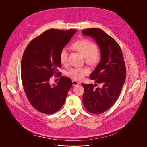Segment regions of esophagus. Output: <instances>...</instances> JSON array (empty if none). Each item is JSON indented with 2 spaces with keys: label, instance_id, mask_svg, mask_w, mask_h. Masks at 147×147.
Returning a JSON list of instances; mask_svg holds the SVG:
<instances>
[{
  "label": "esophagus",
  "instance_id": "esophagus-1",
  "mask_svg": "<svg viewBox=\"0 0 147 147\" xmlns=\"http://www.w3.org/2000/svg\"><path fill=\"white\" fill-rule=\"evenodd\" d=\"M72 82H73V86H76L78 84H79V82L78 81H76V80H73Z\"/></svg>",
  "mask_w": 147,
  "mask_h": 147
}]
</instances>
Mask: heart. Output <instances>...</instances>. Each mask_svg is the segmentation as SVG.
Returning a JSON list of instances; mask_svg holds the SVG:
<instances>
[{
    "instance_id": "1",
    "label": "heart",
    "mask_w": 147,
    "mask_h": 147,
    "mask_svg": "<svg viewBox=\"0 0 147 147\" xmlns=\"http://www.w3.org/2000/svg\"><path fill=\"white\" fill-rule=\"evenodd\" d=\"M73 47L86 58L87 64L91 66L96 65L100 60V53L96 49V45L92 41L82 39L76 41L73 44ZM60 61L62 64H66L68 60V49L63 48L59 54ZM90 70L86 67L72 68L67 72V75L74 80H81L85 76L89 74Z\"/></svg>"
}]
</instances>
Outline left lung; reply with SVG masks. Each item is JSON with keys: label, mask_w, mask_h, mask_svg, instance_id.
I'll use <instances>...</instances> for the list:
<instances>
[{"label": "left lung", "mask_w": 147, "mask_h": 147, "mask_svg": "<svg viewBox=\"0 0 147 147\" xmlns=\"http://www.w3.org/2000/svg\"><path fill=\"white\" fill-rule=\"evenodd\" d=\"M82 33L95 40L101 55L100 62L90 76L96 83L81 84L84 88L82 102L88 112L100 114L110 109L119 98L126 69L121 48L113 38L99 28L85 29ZM98 84L102 87H97Z\"/></svg>", "instance_id": "1"}]
</instances>
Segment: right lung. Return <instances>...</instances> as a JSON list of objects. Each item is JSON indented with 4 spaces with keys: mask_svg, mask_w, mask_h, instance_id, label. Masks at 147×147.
Here are the masks:
<instances>
[{
    "mask_svg": "<svg viewBox=\"0 0 147 147\" xmlns=\"http://www.w3.org/2000/svg\"><path fill=\"white\" fill-rule=\"evenodd\" d=\"M76 31L48 30L32 39L24 51L21 63L23 88L30 103L40 112L53 114L66 101L73 85L71 79L61 76L56 86H51L50 80L53 76H60V52Z\"/></svg>",
    "mask_w": 147,
    "mask_h": 147,
    "instance_id": "1",
    "label": "right lung"
}]
</instances>
